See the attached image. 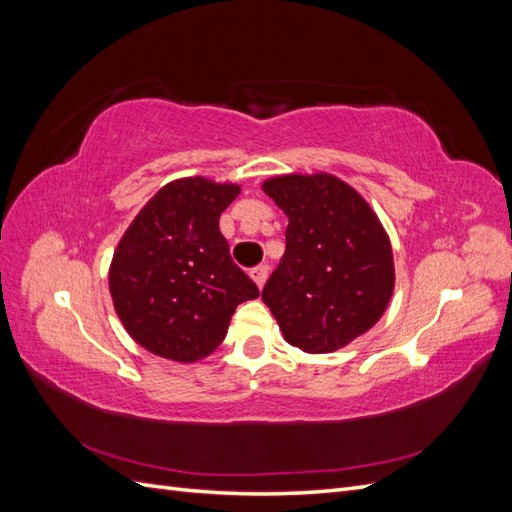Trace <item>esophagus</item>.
I'll list each match as a JSON object with an SVG mask.
<instances>
[{"instance_id":"obj_1","label":"esophagus","mask_w":512,"mask_h":512,"mask_svg":"<svg viewBox=\"0 0 512 512\" xmlns=\"http://www.w3.org/2000/svg\"><path fill=\"white\" fill-rule=\"evenodd\" d=\"M250 275H252V280L256 282V286L262 288V286H265V282H267V277H269V267L267 265H260V267L252 269Z\"/></svg>"}]
</instances>
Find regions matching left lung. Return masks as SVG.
Here are the masks:
<instances>
[{
	"instance_id": "8db88e82",
	"label": "left lung",
	"mask_w": 512,
	"mask_h": 512,
	"mask_svg": "<svg viewBox=\"0 0 512 512\" xmlns=\"http://www.w3.org/2000/svg\"><path fill=\"white\" fill-rule=\"evenodd\" d=\"M262 192L288 215L286 252L262 301L290 346L309 354L348 346L393 297V250L378 215L329 173L280 175Z\"/></svg>"
}]
</instances>
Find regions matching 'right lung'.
I'll return each instance as SVG.
<instances>
[{"label": "right lung", "mask_w": 512, "mask_h": 512, "mask_svg": "<svg viewBox=\"0 0 512 512\" xmlns=\"http://www.w3.org/2000/svg\"><path fill=\"white\" fill-rule=\"evenodd\" d=\"M237 183L185 177L166 183L138 211L113 254L108 288L136 344L194 363L218 348L239 303L258 286L230 258L220 215Z\"/></svg>", "instance_id": "1"}]
</instances>
